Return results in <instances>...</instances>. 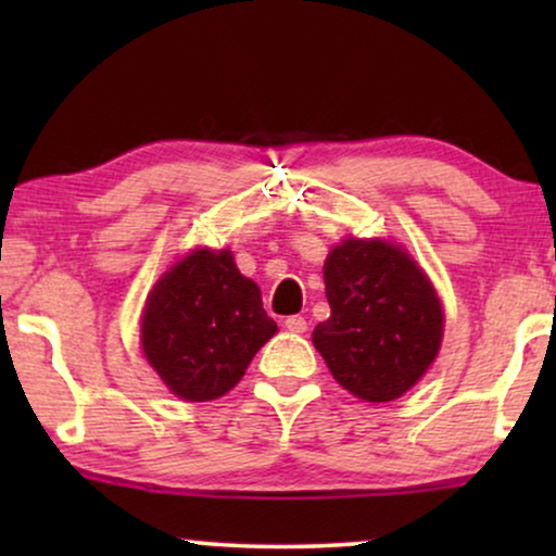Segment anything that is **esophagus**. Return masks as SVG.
Segmentation results:
<instances>
[{
    "label": "esophagus",
    "mask_w": 556,
    "mask_h": 556,
    "mask_svg": "<svg viewBox=\"0 0 556 556\" xmlns=\"http://www.w3.org/2000/svg\"><path fill=\"white\" fill-rule=\"evenodd\" d=\"M286 329L291 333H306L308 321L303 316H288L286 318Z\"/></svg>",
    "instance_id": "esophagus-1"
}]
</instances>
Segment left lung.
<instances>
[{"instance_id": "1", "label": "left lung", "mask_w": 556, "mask_h": 556, "mask_svg": "<svg viewBox=\"0 0 556 556\" xmlns=\"http://www.w3.org/2000/svg\"><path fill=\"white\" fill-rule=\"evenodd\" d=\"M331 316L314 346L333 379L364 402H390L440 352L443 306L425 270L387 240L346 238L324 263Z\"/></svg>"}]
</instances>
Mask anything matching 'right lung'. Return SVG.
<instances>
[{
	"mask_svg": "<svg viewBox=\"0 0 556 556\" xmlns=\"http://www.w3.org/2000/svg\"><path fill=\"white\" fill-rule=\"evenodd\" d=\"M276 331L261 288L242 276L230 250L197 248L174 263L141 316L143 356L187 402L230 392Z\"/></svg>",
	"mask_w": 556,
	"mask_h": 556,
	"instance_id": "right-lung-1",
	"label": "right lung"
}]
</instances>
